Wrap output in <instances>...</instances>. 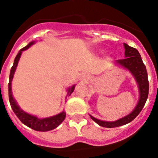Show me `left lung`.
<instances>
[{
	"label": "left lung",
	"mask_w": 158,
	"mask_h": 158,
	"mask_svg": "<svg viewBox=\"0 0 158 158\" xmlns=\"http://www.w3.org/2000/svg\"><path fill=\"white\" fill-rule=\"evenodd\" d=\"M124 56L125 58L123 59H118L116 61V63L119 64L120 66H123L127 69L131 74L134 76L135 81L139 86V99L135 109L133 110L132 112L130 113L124 118L118 119L115 121H104L96 119L95 118L90 115L91 118L95 122L104 127V128H116L124 124L131 122V121L135 119L139 115L141 110H143V106L145 105L147 99L148 98L149 93V81L148 75H147V68L143 63L141 59V56L139 53L138 50L135 48L130 47L127 44H124Z\"/></svg>",
	"instance_id": "8db88e82"
}]
</instances>
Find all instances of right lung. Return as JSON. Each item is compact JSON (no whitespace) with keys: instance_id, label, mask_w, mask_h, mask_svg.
I'll list each match as a JSON object with an SVG mask.
<instances>
[{"instance_id":"right-lung-1","label":"right lung","mask_w":158,"mask_h":158,"mask_svg":"<svg viewBox=\"0 0 158 158\" xmlns=\"http://www.w3.org/2000/svg\"><path fill=\"white\" fill-rule=\"evenodd\" d=\"M34 42L35 41H31L26 47L23 48L21 50H19V53L17 54L16 57H15V60H14V63H13V66L11 68V71H10L9 83H8V97H9V102L11 109H12V110L14 111L15 115L18 117V118L20 120V121L23 124H24L27 127L32 128V129L35 130V131H48L57 128L59 124L64 121L65 118H66V113L64 111H63V112L57 114V115L52 116V117H50V118L40 119V118H38L36 116L27 114V112H25V111H23L22 109H20L19 106L17 105V102H15V99L13 98L12 92H11V81H12L14 73H15V69H16L17 65H18L19 60L22 52H23V51L28 49L32 44H34ZM74 89L75 85H73L70 88H69L67 89V95H71V93L73 92Z\"/></svg>"}]
</instances>
